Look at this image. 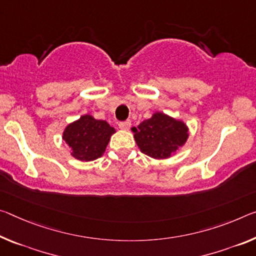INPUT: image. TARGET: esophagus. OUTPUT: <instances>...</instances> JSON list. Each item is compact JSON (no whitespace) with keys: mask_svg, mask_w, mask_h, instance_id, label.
Masks as SVG:
<instances>
[{"mask_svg":"<svg viewBox=\"0 0 256 256\" xmlns=\"http://www.w3.org/2000/svg\"><path fill=\"white\" fill-rule=\"evenodd\" d=\"M120 128L124 130V131H128V130L131 128V122L130 120H125V122H120V123L118 124Z\"/></svg>","mask_w":256,"mask_h":256,"instance_id":"1","label":"esophagus"}]
</instances>
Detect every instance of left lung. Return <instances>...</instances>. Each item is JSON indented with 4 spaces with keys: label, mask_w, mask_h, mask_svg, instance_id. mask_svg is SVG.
Segmentation results:
<instances>
[{
    "label": "left lung",
    "mask_w": 256,
    "mask_h": 256,
    "mask_svg": "<svg viewBox=\"0 0 256 256\" xmlns=\"http://www.w3.org/2000/svg\"><path fill=\"white\" fill-rule=\"evenodd\" d=\"M131 130L141 152L155 160L174 156L189 138V128L184 120L162 112H154L150 118Z\"/></svg>",
    "instance_id": "8db88e82"
}]
</instances>
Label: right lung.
Masks as SVG:
<instances>
[{
    "label": "right lung",
    "instance_id": "obj_1",
    "mask_svg": "<svg viewBox=\"0 0 256 256\" xmlns=\"http://www.w3.org/2000/svg\"><path fill=\"white\" fill-rule=\"evenodd\" d=\"M115 132V128L106 120H96L90 114H86L64 128L62 139L75 160L92 162L104 155Z\"/></svg>",
    "mask_w": 256,
    "mask_h": 256
}]
</instances>
